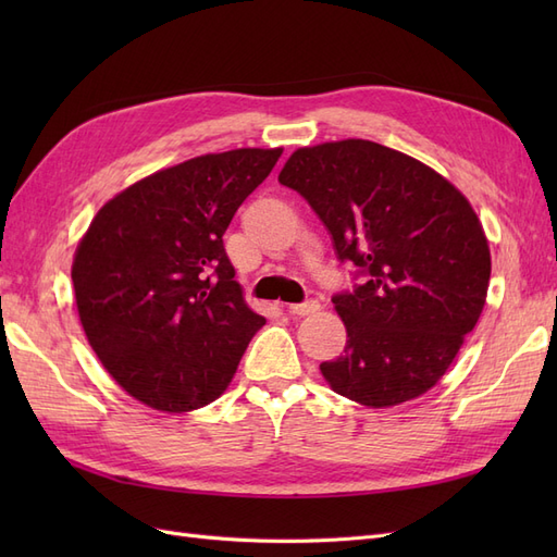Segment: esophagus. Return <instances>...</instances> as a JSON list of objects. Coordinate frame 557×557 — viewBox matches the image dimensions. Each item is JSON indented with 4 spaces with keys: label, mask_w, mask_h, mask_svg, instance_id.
I'll return each instance as SVG.
<instances>
[{
    "label": "esophagus",
    "mask_w": 557,
    "mask_h": 557,
    "mask_svg": "<svg viewBox=\"0 0 557 557\" xmlns=\"http://www.w3.org/2000/svg\"><path fill=\"white\" fill-rule=\"evenodd\" d=\"M320 309V301L318 299H307V301H301V305H290L288 307V311L293 313V315H311V313H315Z\"/></svg>",
    "instance_id": "esophagus-1"
}]
</instances>
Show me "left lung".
Returning <instances> with one entry per match:
<instances>
[{"label":"left lung","instance_id":"8db88e82","mask_svg":"<svg viewBox=\"0 0 557 557\" xmlns=\"http://www.w3.org/2000/svg\"><path fill=\"white\" fill-rule=\"evenodd\" d=\"M278 181L332 234L360 283L334 295L348 339L320 364L334 393L372 409L440 381L483 311L491 248L467 197L399 150L344 139L297 148Z\"/></svg>","mask_w":557,"mask_h":557}]
</instances>
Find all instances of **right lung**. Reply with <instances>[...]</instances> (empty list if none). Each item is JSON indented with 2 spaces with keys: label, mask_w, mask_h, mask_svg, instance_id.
Returning <instances> with one entry per match:
<instances>
[{
  "label": "right lung",
  "mask_w": 557,
  "mask_h": 557,
  "mask_svg": "<svg viewBox=\"0 0 557 557\" xmlns=\"http://www.w3.org/2000/svg\"><path fill=\"white\" fill-rule=\"evenodd\" d=\"M283 148H237L150 174L97 211L72 281L81 325L115 383L170 413L225 393L264 318L223 234Z\"/></svg>",
  "instance_id": "obj_1"
}]
</instances>
